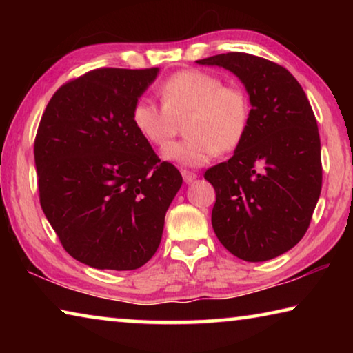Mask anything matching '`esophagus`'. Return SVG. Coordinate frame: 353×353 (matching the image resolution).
<instances>
[{
    "label": "esophagus",
    "instance_id": "obj_1",
    "mask_svg": "<svg viewBox=\"0 0 353 353\" xmlns=\"http://www.w3.org/2000/svg\"><path fill=\"white\" fill-rule=\"evenodd\" d=\"M182 177H183V181H185V183H191V182H193V181H194V179H196V177H198V176H196V174H194V172H191V171H187V170H182Z\"/></svg>",
    "mask_w": 353,
    "mask_h": 353
}]
</instances>
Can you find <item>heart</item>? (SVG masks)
<instances>
[{
	"label": "heart",
	"mask_w": 353,
	"mask_h": 353,
	"mask_svg": "<svg viewBox=\"0 0 353 353\" xmlns=\"http://www.w3.org/2000/svg\"><path fill=\"white\" fill-rule=\"evenodd\" d=\"M162 107L141 98L132 109V124L149 145L165 149L183 123L187 139L163 155L182 166H202L218 152L235 151L246 137L250 103L243 88L224 85L219 76L185 70L160 87Z\"/></svg>",
	"instance_id": "b5f03b06"
}]
</instances>
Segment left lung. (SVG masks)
<instances>
[{"label":"left lung","instance_id":"left-lung-1","mask_svg":"<svg viewBox=\"0 0 353 353\" xmlns=\"http://www.w3.org/2000/svg\"><path fill=\"white\" fill-rule=\"evenodd\" d=\"M234 73L246 88V137L227 162L205 171L216 191L212 225L244 261H266L302 240L322 187L321 140L305 92L288 70L244 52L196 61Z\"/></svg>","mask_w":353,"mask_h":353}]
</instances>
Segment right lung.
<instances>
[{
  "instance_id": "obj_1",
  "label": "right lung",
  "mask_w": 353,
  "mask_h": 353,
  "mask_svg": "<svg viewBox=\"0 0 353 353\" xmlns=\"http://www.w3.org/2000/svg\"><path fill=\"white\" fill-rule=\"evenodd\" d=\"M159 68H99L52 94L34 143L40 205L77 261L130 271L151 260L182 176L137 132Z\"/></svg>"
}]
</instances>
